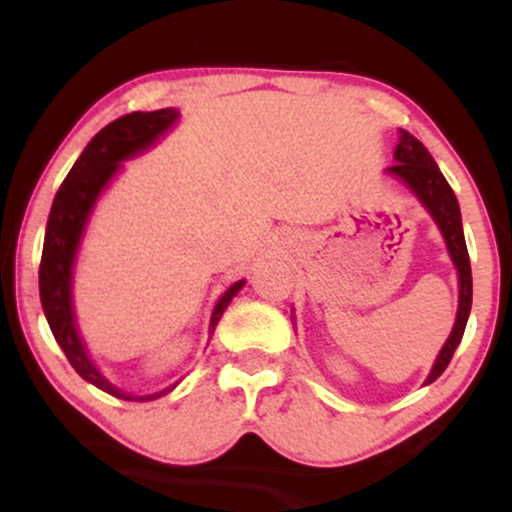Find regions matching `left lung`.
<instances>
[{"label": "left lung", "mask_w": 512, "mask_h": 512, "mask_svg": "<svg viewBox=\"0 0 512 512\" xmlns=\"http://www.w3.org/2000/svg\"><path fill=\"white\" fill-rule=\"evenodd\" d=\"M395 166L387 168V173H392L395 178L407 182L409 190L424 202V207L431 211V216L443 231L445 243H448L450 257L455 262L457 274H460V308H457V320L452 327L448 342L436 358V366H433L431 375H428L426 383H433L445 368H448L452 354H455L457 344L462 342L464 327H467L469 310H472V267H469V252L467 243H464L462 233V219H460V204H457L455 192L448 185V180L443 178L436 161L426 151V146L414 137V134L404 132L399 134V144L395 149Z\"/></svg>", "instance_id": "8db88e82"}]
</instances>
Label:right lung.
Returning <instances> with one entry per match:
<instances>
[{
    "instance_id": "add662e5",
    "label": "right lung",
    "mask_w": 512,
    "mask_h": 512,
    "mask_svg": "<svg viewBox=\"0 0 512 512\" xmlns=\"http://www.w3.org/2000/svg\"><path fill=\"white\" fill-rule=\"evenodd\" d=\"M178 120V110L161 108L154 113H129L117 117L108 127H103L96 137L88 142L84 154L74 163L69 175L64 178L62 187L57 190L55 202H52L48 228H45V243H43V260H40V303H43L45 317L50 322V330L55 334L57 344L62 346L64 356L69 358L72 368L81 378L96 385L98 390L108 392V395L120 399H139V402H149L158 399L168 390L154 392V395L134 397L127 392L117 390L98 373L88 358L84 344H81L79 332L74 325L72 313V267L74 255L79 248L81 233L91 214L93 204L115 170L120 168V161L139 154V151L149 149L151 144L161 137L166 129ZM245 281H236L216 303L214 315H211V332H214L216 322L221 320L223 310L228 308L231 298L243 289Z\"/></svg>"
}]
</instances>
